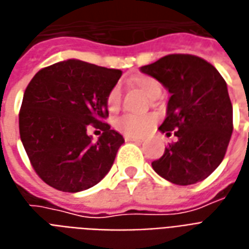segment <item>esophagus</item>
Returning <instances> with one entry per match:
<instances>
[{
    "instance_id": "1",
    "label": "esophagus",
    "mask_w": 249,
    "mask_h": 249,
    "mask_svg": "<svg viewBox=\"0 0 249 249\" xmlns=\"http://www.w3.org/2000/svg\"><path fill=\"white\" fill-rule=\"evenodd\" d=\"M124 141H126V142H143L142 138L137 137H124Z\"/></svg>"
}]
</instances>
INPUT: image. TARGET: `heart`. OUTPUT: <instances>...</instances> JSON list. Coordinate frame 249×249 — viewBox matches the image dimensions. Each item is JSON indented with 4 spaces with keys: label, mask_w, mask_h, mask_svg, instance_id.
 Listing matches in <instances>:
<instances>
[{
    "label": "heart",
    "mask_w": 249,
    "mask_h": 249,
    "mask_svg": "<svg viewBox=\"0 0 249 249\" xmlns=\"http://www.w3.org/2000/svg\"><path fill=\"white\" fill-rule=\"evenodd\" d=\"M132 86L137 87L138 90L143 92L147 98L154 99L159 97L160 94V85L155 78L141 75L132 81ZM106 107L110 114H117L121 108V89L118 86H114L108 91L106 97ZM157 123V117L152 114H146V115H122L117 118L112 126L117 131L122 132L127 137H142L147 132L152 130V127Z\"/></svg>",
    "instance_id": "1"
}]
</instances>
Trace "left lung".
Returning <instances> with one entry per match:
<instances>
[{"instance_id":"8db88e82","label":"left lung","mask_w":249,"mask_h":249,"mask_svg":"<svg viewBox=\"0 0 249 249\" xmlns=\"http://www.w3.org/2000/svg\"><path fill=\"white\" fill-rule=\"evenodd\" d=\"M168 89L167 117L159 130L178 138L151 163L168 182H201L224 159L233 131L227 83L211 63L191 54H168L141 67Z\"/></svg>"}]
</instances>
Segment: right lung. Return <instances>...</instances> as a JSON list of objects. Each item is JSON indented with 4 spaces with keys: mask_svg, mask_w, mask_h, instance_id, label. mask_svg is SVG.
Returning <instances> with one entry per match:
<instances>
[{
    "mask_svg": "<svg viewBox=\"0 0 249 249\" xmlns=\"http://www.w3.org/2000/svg\"><path fill=\"white\" fill-rule=\"evenodd\" d=\"M121 70L67 59L43 67L29 82L19 110V135L43 182L63 192L95 186L110 171L124 139L106 123V97ZM90 125L103 131L98 141Z\"/></svg>",
    "mask_w": 249,
    "mask_h": 249,
    "instance_id": "add662e5",
    "label": "right lung"
}]
</instances>
